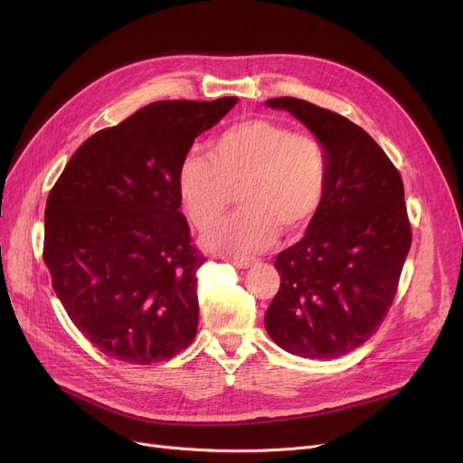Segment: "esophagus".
<instances>
[{"label": "esophagus", "mask_w": 463, "mask_h": 463, "mask_svg": "<svg viewBox=\"0 0 463 463\" xmlns=\"http://www.w3.org/2000/svg\"><path fill=\"white\" fill-rule=\"evenodd\" d=\"M232 266H236V269H250V266L253 264V259H248V257H234V259H227Z\"/></svg>", "instance_id": "34e87169"}]
</instances>
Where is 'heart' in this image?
I'll return each instance as SVG.
<instances>
[{"label": "heart", "instance_id": "obj_1", "mask_svg": "<svg viewBox=\"0 0 463 463\" xmlns=\"http://www.w3.org/2000/svg\"><path fill=\"white\" fill-rule=\"evenodd\" d=\"M210 158L189 154L178 170V194L199 231L227 213L238 191L241 210L206 236L210 250L251 255L279 229L304 231L325 204L330 163L325 144L266 118L238 121L210 146Z\"/></svg>", "mask_w": 463, "mask_h": 463}]
</instances>
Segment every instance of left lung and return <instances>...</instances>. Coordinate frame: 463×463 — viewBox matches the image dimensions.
I'll list each match as a JSON object with an SVG mask.
<instances>
[{
	"label": "left lung",
	"instance_id": "1",
	"mask_svg": "<svg viewBox=\"0 0 463 463\" xmlns=\"http://www.w3.org/2000/svg\"><path fill=\"white\" fill-rule=\"evenodd\" d=\"M266 105L290 112L325 144L330 180L304 238L276 255L281 283L264 325L293 354L344 356L368 342L394 302L412 238L403 182L345 116L295 97Z\"/></svg>",
	"mask_w": 463,
	"mask_h": 463
}]
</instances>
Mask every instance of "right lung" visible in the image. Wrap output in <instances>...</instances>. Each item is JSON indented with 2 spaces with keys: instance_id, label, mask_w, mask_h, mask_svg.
<instances>
[{
  "instance_id": "add662e5",
  "label": "right lung",
  "mask_w": 463,
  "mask_h": 463,
  "mask_svg": "<svg viewBox=\"0 0 463 463\" xmlns=\"http://www.w3.org/2000/svg\"><path fill=\"white\" fill-rule=\"evenodd\" d=\"M238 101H157L91 135L44 210L43 259L69 319L110 358L156 364L197 334V270L178 170Z\"/></svg>"
}]
</instances>
